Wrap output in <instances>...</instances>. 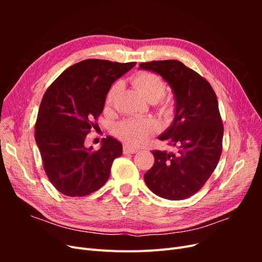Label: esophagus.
<instances>
[{"label": "esophagus", "mask_w": 262, "mask_h": 262, "mask_svg": "<svg viewBox=\"0 0 262 262\" xmlns=\"http://www.w3.org/2000/svg\"><path fill=\"white\" fill-rule=\"evenodd\" d=\"M138 148L132 147V146H123V153L124 154H136L138 152Z\"/></svg>", "instance_id": "34e87169"}]
</instances>
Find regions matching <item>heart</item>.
<instances>
[{
	"instance_id": "1",
	"label": "heart",
	"mask_w": 262,
	"mask_h": 262,
	"mask_svg": "<svg viewBox=\"0 0 262 262\" xmlns=\"http://www.w3.org/2000/svg\"><path fill=\"white\" fill-rule=\"evenodd\" d=\"M131 82L136 89L143 95L149 102L158 104L164 112H168L171 108L170 100L163 96L166 92V82L164 78L148 71H138L131 77ZM121 90V83L117 81L106 93L105 105L112 107L116 100L118 93ZM158 131V124L153 119H129L115 125L114 133L117 138L131 145H141L154 133Z\"/></svg>"
}]
</instances>
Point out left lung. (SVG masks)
Masks as SVG:
<instances>
[{"label": "left lung", "mask_w": 262, "mask_h": 262, "mask_svg": "<svg viewBox=\"0 0 262 262\" xmlns=\"http://www.w3.org/2000/svg\"><path fill=\"white\" fill-rule=\"evenodd\" d=\"M140 68L161 74L176 97L175 119L160 137L176 152L152 150L155 162L144 181L165 199H186L204 186L223 149L224 126L215 92L203 76L178 60L142 62Z\"/></svg>", "instance_id": "8db88e82"}]
</instances>
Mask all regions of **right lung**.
Wrapping results in <instances>:
<instances>
[{
    "mask_svg": "<svg viewBox=\"0 0 262 262\" xmlns=\"http://www.w3.org/2000/svg\"><path fill=\"white\" fill-rule=\"evenodd\" d=\"M137 62L87 59L68 68L47 89L35 123V139L47 177L59 192L84 196L106 184L122 144L112 137L95 150L84 146L97 125L109 87Z\"/></svg>",
    "mask_w": 262,
    "mask_h": 262,
    "instance_id": "right-lung-1",
    "label": "right lung"
}]
</instances>
